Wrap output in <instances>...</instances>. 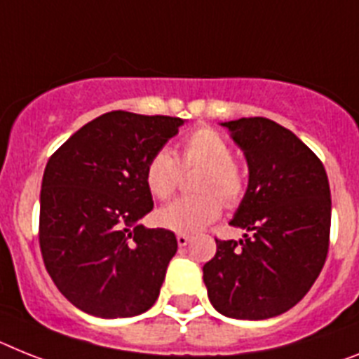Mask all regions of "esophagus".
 Listing matches in <instances>:
<instances>
[{
    "instance_id": "34e87169",
    "label": "esophagus",
    "mask_w": 359,
    "mask_h": 359,
    "mask_svg": "<svg viewBox=\"0 0 359 359\" xmlns=\"http://www.w3.org/2000/svg\"><path fill=\"white\" fill-rule=\"evenodd\" d=\"M189 241H191V237L186 236V233H179V236H177V243H179V246H186Z\"/></svg>"
}]
</instances>
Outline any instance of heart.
<instances>
[{"mask_svg":"<svg viewBox=\"0 0 359 359\" xmlns=\"http://www.w3.org/2000/svg\"><path fill=\"white\" fill-rule=\"evenodd\" d=\"M197 168H203L195 182L198 195L175 198L156 213L158 222L168 230L195 233L221 215V198L228 206H233L245 197L248 180L245 171L233 162L231 144L208 126L184 137L179 158L170 149L153 153L144 171L146 186L153 197L165 201L179 188L184 173L182 170Z\"/></svg>","mask_w":359,"mask_h":359,"instance_id":"b5f03b06","label":"heart"}]
</instances>
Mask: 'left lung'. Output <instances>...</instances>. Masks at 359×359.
Segmentation results:
<instances>
[{"label": "left lung", "mask_w": 359, "mask_h": 359, "mask_svg": "<svg viewBox=\"0 0 359 359\" xmlns=\"http://www.w3.org/2000/svg\"><path fill=\"white\" fill-rule=\"evenodd\" d=\"M245 151L250 180L230 224L245 239H215L203 268L221 314L268 319L297 305L318 279L330 239V188L323 162L290 129L263 116L222 123Z\"/></svg>", "instance_id": "8db88e82"}]
</instances>
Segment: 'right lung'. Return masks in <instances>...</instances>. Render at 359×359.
Returning <instances> with one entry per match:
<instances>
[{"mask_svg": "<svg viewBox=\"0 0 359 359\" xmlns=\"http://www.w3.org/2000/svg\"><path fill=\"white\" fill-rule=\"evenodd\" d=\"M184 123L111 111L50 155L40 194V248L54 285L76 309L131 318L151 309L177 237L137 224L153 210L146 164Z\"/></svg>", "mask_w": 359, "mask_h": 359, "instance_id": "right-lung-1", "label": "right lung"}]
</instances>
